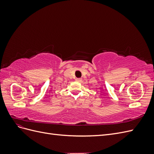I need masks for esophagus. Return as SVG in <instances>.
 Listing matches in <instances>:
<instances>
[{
    "label": "esophagus",
    "instance_id": "obj_1",
    "mask_svg": "<svg viewBox=\"0 0 154 154\" xmlns=\"http://www.w3.org/2000/svg\"><path fill=\"white\" fill-rule=\"evenodd\" d=\"M75 80L76 82H81L82 81V78H76Z\"/></svg>",
    "mask_w": 154,
    "mask_h": 154
}]
</instances>
